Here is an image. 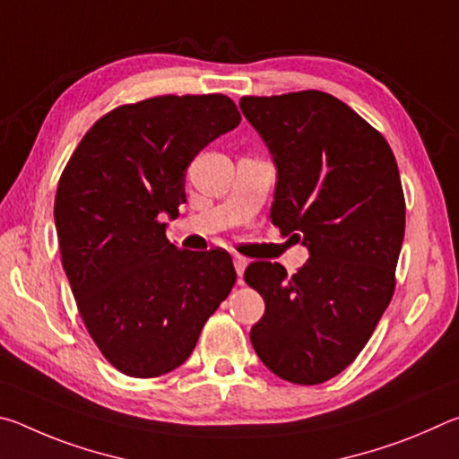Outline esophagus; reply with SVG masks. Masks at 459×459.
Listing matches in <instances>:
<instances>
[{
  "label": "esophagus",
  "mask_w": 459,
  "mask_h": 459,
  "mask_svg": "<svg viewBox=\"0 0 459 459\" xmlns=\"http://www.w3.org/2000/svg\"><path fill=\"white\" fill-rule=\"evenodd\" d=\"M232 263H235V269H237L238 279H243V273H245V269L248 265V259L243 257V255H235V257H232Z\"/></svg>",
  "instance_id": "obj_1"
}]
</instances>
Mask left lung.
I'll return each mask as SVG.
<instances>
[{
  "label": "left lung",
  "instance_id": "1",
  "mask_svg": "<svg viewBox=\"0 0 459 459\" xmlns=\"http://www.w3.org/2000/svg\"><path fill=\"white\" fill-rule=\"evenodd\" d=\"M240 111L277 168L271 222L309 251L293 275L269 261L247 267L265 299L253 348L279 378L320 385L354 362L391 304L405 237L397 160L328 92L243 97Z\"/></svg>",
  "mask_w": 459,
  "mask_h": 459
}]
</instances>
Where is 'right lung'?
Listing matches in <instances>:
<instances>
[{
    "label": "right lung",
    "mask_w": 459,
    "mask_h": 459,
    "mask_svg": "<svg viewBox=\"0 0 459 459\" xmlns=\"http://www.w3.org/2000/svg\"><path fill=\"white\" fill-rule=\"evenodd\" d=\"M238 123L224 95L121 105L87 131L60 176L62 267L91 338L123 375L180 367L237 281L227 251H180L161 219L186 202L190 161Z\"/></svg>",
    "instance_id": "1"
}]
</instances>
